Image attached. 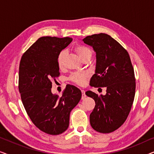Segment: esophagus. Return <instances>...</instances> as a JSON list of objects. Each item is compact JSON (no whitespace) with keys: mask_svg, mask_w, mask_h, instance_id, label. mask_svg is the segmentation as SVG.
I'll return each instance as SVG.
<instances>
[{"mask_svg":"<svg viewBox=\"0 0 154 154\" xmlns=\"http://www.w3.org/2000/svg\"><path fill=\"white\" fill-rule=\"evenodd\" d=\"M81 92H82V99H83H83H85V90H81Z\"/></svg>","mask_w":154,"mask_h":154,"instance_id":"obj_1","label":"esophagus"}]
</instances>
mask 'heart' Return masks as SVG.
Instances as JSON below:
<instances>
[{
  "instance_id": "1",
  "label": "heart",
  "mask_w": 154,
  "mask_h": 154,
  "mask_svg": "<svg viewBox=\"0 0 154 154\" xmlns=\"http://www.w3.org/2000/svg\"><path fill=\"white\" fill-rule=\"evenodd\" d=\"M75 50L77 52L78 55L82 60H85L86 58L91 57L92 51L89 48L85 45H78L75 47ZM66 56V51L62 50L60 52L57 57V64L58 66L60 69L64 67V58ZM88 77V73L86 72H76L73 73L69 76V80L73 83L79 85H83L85 84L86 79Z\"/></svg>"
}]
</instances>
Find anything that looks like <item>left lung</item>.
I'll return each instance as SVG.
<instances>
[{"label":"left lung","instance_id":"obj_1","mask_svg":"<svg viewBox=\"0 0 154 154\" xmlns=\"http://www.w3.org/2000/svg\"><path fill=\"white\" fill-rule=\"evenodd\" d=\"M83 41L96 52L95 73L90 85L106 88L105 95L85 92L95 102L90 125L97 132L110 133L125 123L131 110L136 88L133 66L127 50L110 35L102 33Z\"/></svg>","mask_w":154,"mask_h":154}]
</instances>
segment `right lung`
Wrapping results in <instances>:
<instances>
[{
    "mask_svg": "<svg viewBox=\"0 0 154 154\" xmlns=\"http://www.w3.org/2000/svg\"><path fill=\"white\" fill-rule=\"evenodd\" d=\"M72 38L43 36L23 54L19 68V91L32 123L45 133L66 131L69 116L81 100L79 88L66 85L62 97L52 94V81L60 76L57 57Z\"/></svg>",
    "mask_w": 154,
    "mask_h": 154,
    "instance_id": "add662e5",
    "label": "right lung"
}]
</instances>
